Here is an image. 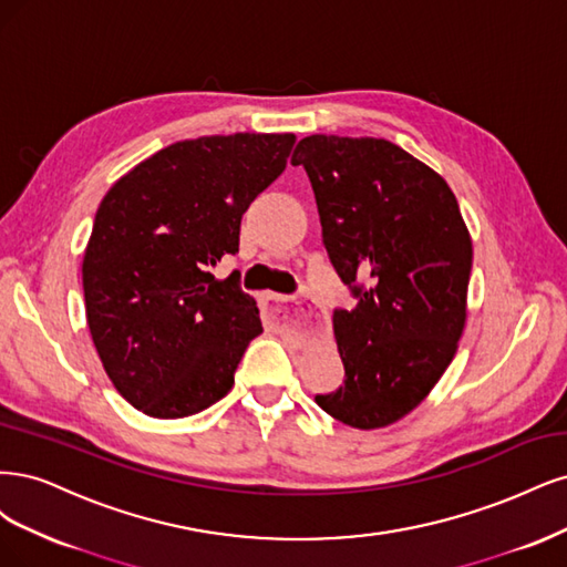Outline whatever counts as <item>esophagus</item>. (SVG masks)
<instances>
[{
	"label": "esophagus",
	"mask_w": 567,
	"mask_h": 567,
	"mask_svg": "<svg viewBox=\"0 0 567 567\" xmlns=\"http://www.w3.org/2000/svg\"><path fill=\"white\" fill-rule=\"evenodd\" d=\"M266 310L270 320L282 327H299L306 324L310 318H313V299L308 295L301 297H282V295H264Z\"/></svg>",
	"instance_id": "1"
}]
</instances>
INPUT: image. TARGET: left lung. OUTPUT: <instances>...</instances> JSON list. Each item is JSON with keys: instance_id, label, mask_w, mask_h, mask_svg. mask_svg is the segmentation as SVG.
Returning <instances> with one entry per match:
<instances>
[{"instance_id": "8db88e82", "label": "left lung", "mask_w": 567, "mask_h": 567, "mask_svg": "<svg viewBox=\"0 0 567 567\" xmlns=\"http://www.w3.org/2000/svg\"><path fill=\"white\" fill-rule=\"evenodd\" d=\"M295 167L316 193L322 243L355 308L334 310L343 386L316 403L381 429L431 393L466 324L471 235L441 174L386 138L313 134Z\"/></svg>"}]
</instances>
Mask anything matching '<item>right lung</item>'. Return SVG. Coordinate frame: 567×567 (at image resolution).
<instances>
[{
    "instance_id": "obj_1",
    "label": "right lung",
    "mask_w": 567,
    "mask_h": 567,
    "mask_svg": "<svg viewBox=\"0 0 567 567\" xmlns=\"http://www.w3.org/2000/svg\"><path fill=\"white\" fill-rule=\"evenodd\" d=\"M295 134L178 141L105 193L82 261L86 324L120 395L181 419L218 403L264 332L240 272L212 268L240 247L254 197L285 167Z\"/></svg>"
}]
</instances>
